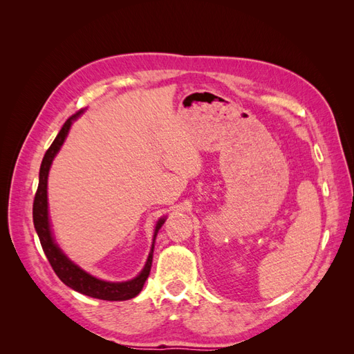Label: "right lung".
I'll return each instance as SVG.
<instances>
[{"instance_id":"add662e5","label":"right lung","mask_w":354,"mask_h":354,"mask_svg":"<svg viewBox=\"0 0 354 354\" xmlns=\"http://www.w3.org/2000/svg\"><path fill=\"white\" fill-rule=\"evenodd\" d=\"M81 113L77 112L73 113L71 118H68V121L63 124L62 130L59 131L57 137L55 138V142L51 143V146L47 149V152L42 158L41 168H39V183L37 194L34 198V208H32V216H34V226L38 233V238L41 242L42 250H44V254L48 259V263L51 264L53 270L59 276V279L68 285L69 288L75 289L84 295H88L93 298H99V299H108V301H122V299H130L138 295V292L143 289V285L146 279L149 277V273H151V267H152V259H153V248L155 245H152L151 254H149V259L146 261L145 269L142 273L137 277H134L133 281L128 282H106L100 281L97 277H94L88 274L87 272H84L82 269L77 264H73L68 257L60 251L59 246L53 241L51 236V230H50V223H48V207H47V178H48V171L51 167L53 159H55L56 153L59 152L60 146L65 142V138L68 136V131L71 128L72 121ZM165 221V218H160L155 227V234H153V242L158 234V230L160 229Z\"/></svg>"}]
</instances>
